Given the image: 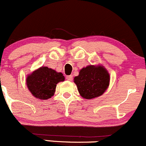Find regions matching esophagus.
<instances>
[{
  "label": "esophagus",
  "instance_id": "34e87169",
  "mask_svg": "<svg viewBox=\"0 0 146 146\" xmlns=\"http://www.w3.org/2000/svg\"><path fill=\"white\" fill-rule=\"evenodd\" d=\"M66 79L69 81H71L73 80V76H66Z\"/></svg>",
  "mask_w": 146,
  "mask_h": 146
}]
</instances>
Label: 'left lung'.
Returning a JSON list of instances; mask_svg holds the SVG:
<instances>
[{"mask_svg":"<svg viewBox=\"0 0 146 146\" xmlns=\"http://www.w3.org/2000/svg\"><path fill=\"white\" fill-rule=\"evenodd\" d=\"M110 76L103 66H88L83 68L74 82L79 93L86 99H93L101 96L109 86Z\"/></svg>","mask_w":146,"mask_h":146,"instance_id":"8db88e82","label":"left lung"}]
</instances>
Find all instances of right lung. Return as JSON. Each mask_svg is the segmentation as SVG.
<instances>
[{
	"mask_svg": "<svg viewBox=\"0 0 146 146\" xmlns=\"http://www.w3.org/2000/svg\"><path fill=\"white\" fill-rule=\"evenodd\" d=\"M64 80L61 73L48 67H41L27 77L26 83L33 96L40 100H46L54 95L57 83Z\"/></svg>",
	"mask_w": 146,
	"mask_h": 146,
	"instance_id": "obj_1",
	"label": "right lung"
}]
</instances>
